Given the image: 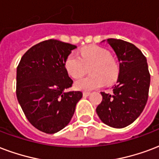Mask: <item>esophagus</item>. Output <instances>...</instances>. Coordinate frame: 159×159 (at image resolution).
Returning a JSON list of instances; mask_svg holds the SVG:
<instances>
[{"instance_id": "obj_1", "label": "esophagus", "mask_w": 159, "mask_h": 159, "mask_svg": "<svg viewBox=\"0 0 159 159\" xmlns=\"http://www.w3.org/2000/svg\"><path fill=\"white\" fill-rule=\"evenodd\" d=\"M91 95L90 92H84L83 93V97H88V96Z\"/></svg>"}]
</instances>
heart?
Returning <instances> with one entry per match:
<instances>
[{
    "instance_id": "heart-1",
    "label": "heart",
    "mask_w": 159,
    "mask_h": 159,
    "mask_svg": "<svg viewBox=\"0 0 159 159\" xmlns=\"http://www.w3.org/2000/svg\"><path fill=\"white\" fill-rule=\"evenodd\" d=\"M89 68L90 76L77 80L74 88L77 90L91 91L102 87L106 81L111 83L117 77L118 66L108 51L100 47H89L80 51V57L75 53L67 56L65 68L69 76L79 78Z\"/></svg>"
}]
</instances>
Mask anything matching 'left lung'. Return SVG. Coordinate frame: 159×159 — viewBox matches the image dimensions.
<instances>
[{"mask_svg": "<svg viewBox=\"0 0 159 159\" xmlns=\"http://www.w3.org/2000/svg\"><path fill=\"white\" fill-rule=\"evenodd\" d=\"M104 42V41H103ZM119 61V75L112 93H101L96 112L103 123L115 128L130 125L143 111L148 98L150 74L147 59L139 48L123 40H107Z\"/></svg>", "mask_w": 159, "mask_h": 159, "instance_id": "8db88e82", "label": "left lung"}]
</instances>
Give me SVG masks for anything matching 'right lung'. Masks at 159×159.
I'll use <instances>...</instances> for the list:
<instances>
[{"label":"right lung","mask_w":159,"mask_h":159,"mask_svg":"<svg viewBox=\"0 0 159 159\" xmlns=\"http://www.w3.org/2000/svg\"><path fill=\"white\" fill-rule=\"evenodd\" d=\"M75 45L50 39L35 45L20 59L16 69V97L32 126L52 134L71 121L82 92H65L72 80L65 61Z\"/></svg>","instance_id":"1"}]
</instances>
